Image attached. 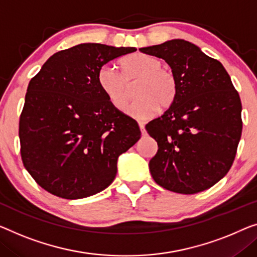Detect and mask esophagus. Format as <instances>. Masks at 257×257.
Returning a JSON list of instances; mask_svg holds the SVG:
<instances>
[{
	"label": "esophagus",
	"mask_w": 257,
	"mask_h": 257,
	"mask_svg": "<svg viewBox=\"0 0 257 257\" xmlns=\"http://www.w3.org/2000/svg\"><path fill=\"white\" fill-rule=\"evenodd\" d=\"M139 125H140L142 135H145V134H147V130H145V125H144L143 122H139Z\"/></svg>",
	"instance_id": "1"
}]
</instances>
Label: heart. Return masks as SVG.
Listing matches in <instances>:
<instances>
[{"mask_svg":"<svg viewBox=\"0 0 257 257\" xmlns=\"http://www.w3.org/2000/svg\"><path fill=\"white\" fill-rule=\"evenodd\" d=\"M121 72L112 66H102L98 71V84L107 100L116 110L125 109L130 100V86L137 80L136 101L127 113L137 120H147L158 112L167 109L178 95V79L174 72L162 67L158 57L136 53L120 61Z\"/></svg>","mask_w":257,"mask_h":257,"instance_id":"1","label":"heart"}]
</instances>
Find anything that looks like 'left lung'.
<instances>
[{
    "label": "left lung",
    "instance_id": "obj_1",
    "mask_svg": "<svg viewBox=\"0 0 257 257\" xmlns=\"http://www.w3.org/2000/svg\"><path fill=\"white\" fill-rule=\"evenodd\" d=\"M165 60L178 79L175 101L145 125L158 144L151 175L167 190L196 194L224 178L242 133L241 100L219 61L189 41L174 39L141 48Z\"/></svg>",
    "mask_w": 257,
    "mask_h": 257
}]
</instances>
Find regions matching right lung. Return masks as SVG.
Returning <instances> with one entry per match:
<instances>
[{"label":"right lung","instance_id":"1","mask_svg":"<svg viewBox=\"0 0 257 257\" xmlns=\"http://www.w3.org/2000/svg\"><path fill=\"white\" fill-rule=\"evenodd\" d=\"M136 51L80 44L52 55L30 80L18 134L23 164L41 188L78 200L115 179L118 156L141 130L109 104L97 76L109 61Z\"/></svg>","mask_w":257,"mask_h":257}]
</instances>
